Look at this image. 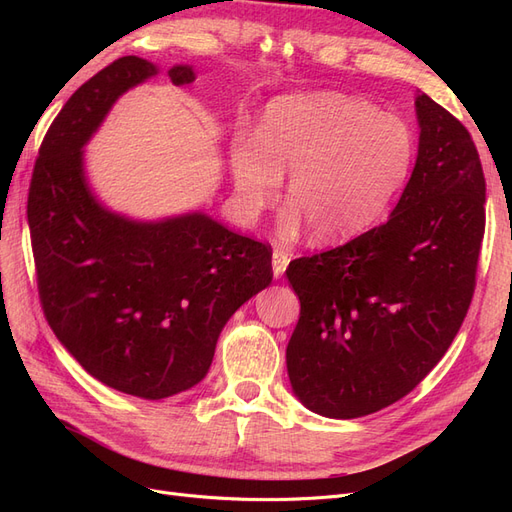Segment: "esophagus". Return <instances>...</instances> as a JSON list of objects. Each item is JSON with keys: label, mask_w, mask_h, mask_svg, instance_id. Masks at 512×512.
<instances>
[{"label": "esophagus", "mask_w": 512, "mask_h": 512, "mask_svg": "<svg viewBox=\"0 0 512 512\" xmlns=\"http://www.w3.org/2000/svg\"><path fill=\"white\" fill-rule=\"evenodd\" d=\"M288 262H290V258H288L286 252H282V250H275V252H273L271 265H273V277H275V280H280V277L284 275V271H286V267H288Z\"/></svg>", "instance_id": "obj_1"}]
</instances>
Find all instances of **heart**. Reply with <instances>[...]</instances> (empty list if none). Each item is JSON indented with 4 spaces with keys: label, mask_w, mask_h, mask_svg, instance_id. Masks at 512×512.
<instances>
[{
    "label": "heart",
    "mask_w": 512,
    "mask_h": 512,
    "mask_svg": "<svg viewBox=\"0 0 512 512\" xmlns=\"http://www.w3.org/2000/svg\"><path fill=\"white\" fill-rule=\"evenodd\" d=\"M416 156L410 123L376 104L335 91L273 100L258 134L230 143V175L241 222L254 224L282 188L280 235L312 228L318 243L354 237L374 224L404 188Z\"/></svg>",
    "instance_id": "1"
}]
</instances>
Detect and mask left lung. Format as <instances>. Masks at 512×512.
I'll return each mask as SVG.
<instances>
[{
  "instance_id": "1",
  "label": "left lung",
  "mask_w": 512,
  "mask_h": 512,
  "mask_svg": "<svg viewBox=\"0 0 512 512\" xmlns=\"http://www.w3.org/2000/svg\"><path fill=\"white\" fill-rule=\"evenodd\" d=\"M418 156L391 218L292 260L301 301L286 348L301 404L359 418L406 397L453 344L476 286L485 175L463 123L416 96Z\"/></svg>"
}]
</instances>
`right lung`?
<instances>
[{"label": "right lung", "instance_id": "1", "mask_svg": "<svg viewBox=\"0 0 512 512\" xmlns=\"http://www.w3.org/2000/svg\"><path fill=\"white\" fill-rule=\"evenodd\" d=\"M160 70L121 57L74 91L40 145L27 222L44 316L87 374L164 399L207 376L228 318L273 280L271 250L207 213L138 222L91 192L83 147L119 96ZM175 85L192 66L168 70Z\"/></svg>", "mask_w": 512, "mask_h": 512}]
</instances>
